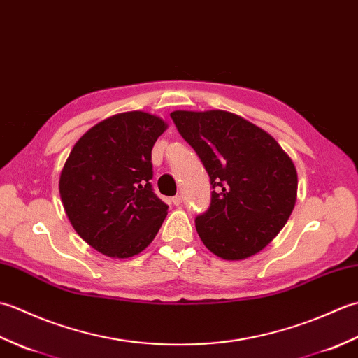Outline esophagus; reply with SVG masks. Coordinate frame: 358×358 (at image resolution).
I'll use <instances>...</instances> for the list:
<instances>
[{"label": "esophagus", "mask_w": 358, "mask_h": 358, "mask_svg": "<svg viewBox=\"0 0 358 358\" xmlns=\"http://www.w3.org/2000/svg\"><path fill=\"white\" fill-rule=\"evenodd\" d=\"M181 201H183V196H181V195H175V196H172V203L175 204V206H180Z\"/></svg>", "instance_id": "esophagus-1"}]
</instances>
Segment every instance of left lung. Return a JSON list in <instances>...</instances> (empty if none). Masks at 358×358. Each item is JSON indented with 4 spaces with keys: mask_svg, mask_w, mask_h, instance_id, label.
<instances>
[{
    "mask_svg": "<svg viewBox=\"0 0 358 358\" xmlns=\"http://www.w3.org/2000/svg\"><path fill=\"white\" fill-rule=\"evenodd\" d=\"M209 175L210 203L195 227L210 252L243 260L268 245L294 209L292 159L263 129L224 110L171 113Z\"/></svg>",
    "mask_w": 358,
    "mask_h": 358,
    "instance_id": "obj_1",
    "label": "left lung"
}]
</instances>
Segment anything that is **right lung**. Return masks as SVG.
<instances>
[{"label": "right lung", "instance_id": "right-lung-1", "mask_svg": "<svg viewBox=\"0 0 358 358\" xmlns=\"http://www.w3.org/2000/svg\"><path fill=\"white\" fill-rule=\"evenodd\" d=\"M166 123L134 110L94 126L75 144L59 177L71 224L108 257L140 254L155 238L167 204L154 194L152 148Z\"/></svg>", "mask_w": 358, "mask_h": 358}]
</instances>
